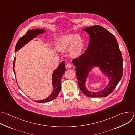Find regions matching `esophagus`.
I'll return each instance as SVG.
<instances>
[{"instance_id":"obj_1","label":"esophagus","mask_w":135,"mask_h":135,"mask_svg":"<svg viewBox=\"0 0 135 135\" xmlns=\"http://www.w3.org/2000/svg\"><path fill=\"white\" fill-rule=\"evenodd\" d=\"M66 67H67V68H71L72 67V65H71V63L68 62V63H67V65H66Z\"/></svg>"}]
</instances>
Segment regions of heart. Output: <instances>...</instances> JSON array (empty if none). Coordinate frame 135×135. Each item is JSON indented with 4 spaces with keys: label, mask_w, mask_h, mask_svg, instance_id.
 <instances>
[{
    "label": "heart",
    "mask_w": 135,
    "mask_h": 135,
    "mask_svg": "<svg viewBox=\"0 0 135 135\" xmlns=\"http://www.w3.org/2000/svg\"><path fill=\"white\" fill-rule=\"evenodd\" d=\"M57 48L61 51L69 50L73 57L79 56L84 48V42L79 35H68L62 37L58 42Z\"/></svg>",
    "instance_id": "1"
}]
</instances>
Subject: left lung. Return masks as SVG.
Wrapping results in <instances>:
<instances>
[{"label":"left lung","mask_w":135,"mask_h":135,"mask_svg":"<svg viewBox=\"0 0 135 135\" xmlns=\"http://www.w3.org/2000/svg\"><path fill=\"white\" fill-rule=\"evenodd\" d=\"M90 36V42L85 52L72 60L82 92L89 97H105L117 86L123 75V59L115 36L98 25L83 29ZM98 67L109 78L108 85L102 90L91 92L85 87L89 71Z\"/></svg>","instance_id":"left-lung-1"}]
</instances>
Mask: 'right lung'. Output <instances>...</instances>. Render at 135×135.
Segmentation results:
<instances>
[{"mask_svg":"<svg viewBox=\"0 0 135 135\" xmlns=\"http://www.w3.org/2000/svg\"><path fill=\"white\" fill-rule=\"evenodd\" d=\"M45 32V30L41 29H35L33 30H28L27 33L22 37H21L18 42H17L15 51L16 52L18 50H20L26 44H27L31 40L36 37L37 36L41 35ZM15 62V57L13 62V70L15 73L14 70V65ZM66 71L65 68V62L62 61L60 64V65L57 67V68L53 71L52 79V85H53V91L51 95H50L47 98L42 100H36L37 103H47L51 102L52 100L55 99L57 96L58 95L60 90H61V79L62 76L64 75Z\"/></svg>","mask_w":135,"mask_h":135,"instance_id":"add662e5","label":"right lung"}]
</instances>
